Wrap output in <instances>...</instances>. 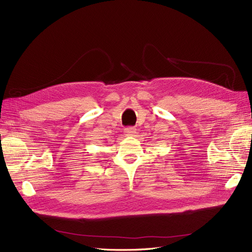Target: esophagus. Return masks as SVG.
<instances>
[{"instance_id": "34e87169", "label": "esophagus", "mask_w": 252, "mask_h": 252, "mask_svg": "<svg viewBox=\"0 0 252 252\" xmlns=\"http://www.w3.org/2000/svg\"><path fill=\"white\" fill-rule=\"evenodd\" d=\"M135 131H136V129L134 127H127V128H125L124 133L127 136H132V135H134Z\"/></svg>"}]
</instances>
